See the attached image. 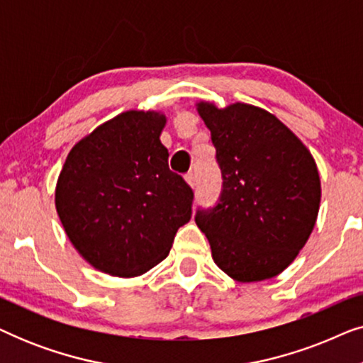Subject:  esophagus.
I'll use <instances>...</instances> for the list:
<instances>
[{
  "label": "esophagus",
  "instance_id": "34e87169",
  "mask_svg": "<svg viewBox=\"0 0 363 363\" xmlns=\"http://www.w3.org/2000/svg\"><path fill=\"white\" fill-rule=\"evenodd\" d=\"M185 180H186V183H188V185H190L191 188H195V185H196V177H195V173H193V172L186 173Z\"/></svg>",
  "mask_w": 363,
  "mask_h": 363
}]
</instances>
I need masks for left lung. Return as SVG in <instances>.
I'll return each mask as SVG.
<instances>
[{
    "label": "left lung",
    "mask_w": 363,
    "mask_h": 363,
    "mask_svg": "<svg viewBox=\"0 0 363 363\" xmlns=\"http://www.w3.org/2000/svg\"><path fill=\"white\" fill-rule=\"evenodd\" d=\"M211 132L223 190L195 221L213 261L240 282L271 279L309 240L320 205V178L307 147L264 108L198 102Z\"/></svg>",
    "instance_id": "1"
}]
</instances>
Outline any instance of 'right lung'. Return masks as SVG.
Here are the masks:
<instances>
[{"label": "right lung", "instance_id": "add662e5", "mask_svg": "<svg viewBox=\"0 0 363 363\" xmlns=\"http://www.w3.org/2000/svg\"><path fill=\"white\" fill-rule=\"evenodd\" d=\"M162 112L127 111L79 140L56 185V210L72 246L118 277L150 271L190 221L193 191L168 168Z\"/></svg>", "mask_w": 363, "mask_h": 363}]
</instances>
